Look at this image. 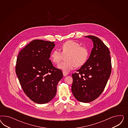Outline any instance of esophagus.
Wrapping results in <instances>:
<instances>
[{
    "label": "esophagus",
    "instance_id": "1",
    "mask_svg": "<svg viewBox=\"0 0 128 128\" xmlns=\"http://www.w3.org/2000/svg\"><path fill=\"white\" fill-rule=\"evenodd\" d=\"M63 74L64 76H66L68 75V73H66L65 72H63Z\"/></svg>",
    "mask_w": 128,
    "mask_h": 128
}]
</instances>
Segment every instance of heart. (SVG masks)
<instances>
[{"instance_id": "1", "label": "heart", "mask_w": 128, "mask_h": 128, "mask_svg": "<svg viewBox=\"0 0 128 128\" xmlns=\"http://www.w3.org/2000/svg\"><path fill=\"white\" fill-rule=\"evenodd\" d=\"M62 52L58 49L53 50L50 55L52 62L55 64L60 62L63 55H67V61L60 63L58 68L64 72H68L74 69L76 66H80L84 65L88 57V51L84 47L80 46L77 42L70 40L62 46Z\"/></svg>"}]
</instances>
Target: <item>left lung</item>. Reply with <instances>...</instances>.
Returning <instances> with one entry per match:
<instances>
[{
    "mask_svg": "<svg viewBox=\"0 0 128 128\" xmlns=\"http://www.w3.org/2000/svg\"><path fill=\"white\" fill-rule=\"evenodd\" d=\"M92 39L93 48L89 58L77 73L72 74L71 90L79 101L89 103L100 95L111 73L110 51L100 39L93 36H85Z\"/></svg>",
    "mask_w": 128,
    "mask_h": 128,
    "instance_id": "obj_1",
    "label": "left lung"
}]
</instances>
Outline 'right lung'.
Returning <instances> with one entry per match:
<instances>
[{
    "instance_id": "add662e5",
    "label": "right lung",
    "mask_w": 128,
    "mask_h": 128,
    "mask_svg": "<svg viewBox=\"0 0 128 128\" xmlns=\"http://www.w3.org/2000/svg\"><path fill=\"white\" fill-rule=\"evenodd\" d=\"M54 42L34 40L20 52L16 71L24 92L31 100L45 104L55 96L63 78L61 70L49 60Z\"/></svg>"
}]
</instances>
